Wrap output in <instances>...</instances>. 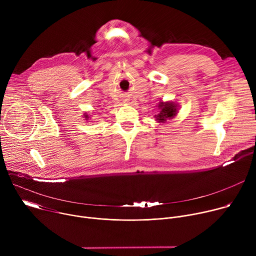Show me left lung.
<instances>
[{
    "mask_svg": "<svg viewBox=\"0 0 256 256\" xmlns=\"http://www.w3.org/2000/svg\"><path fill=\"white\" fill-rule=\"evenodd\" d=\"M158 114L154 116L157 120V122H167V120H170L174 118L179 110V105L174 101H160L157 105Z\"/></svg>",
    "mask_w": 256,
    "mask_h": 256,
    "instance_id": "1",
    "label": "left lung"
}]
</instances>
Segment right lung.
<instances>
[{
	"label": "right lung",
	"instance_id": "right-lung-1",
	"mask_svg": "<svg viewBox=\"0 0 256 256\" xmlns=\"http://www.w3.org/2000/svg\"><path fill=\"white\" fill-rule=\"evenodd\" d=\"M84 118L86 120H88L89 118H90V116H89V114H84Z\"/></svg>",
	"mask_w": 256,
	"mask_h": 256
}]
</instances>
